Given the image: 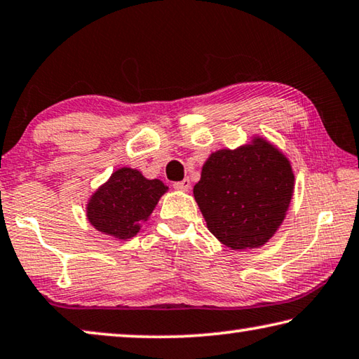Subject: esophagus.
<instances>
[{"label": "esophagus", "mask_w": 359, "mask_h": 359, "mask_svg": "<svg viewBox=\"0 0 359 359\" xmlns=\"http://www.w3.org/2000/svg\"><path fill=\"white\" fill-rule=\"evenodd\" d=\"M172 187L179 191H188V190H190V187H191V182H190V179H184L180 182H174Z\"/></svg>", "instance_id": "1"}]
</instances>
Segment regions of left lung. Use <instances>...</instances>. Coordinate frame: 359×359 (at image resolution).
I'll return each mask as SVG.
<instances>
[{
  "mask_svg": "<svg viewBox=\"0 0 359 359\" xmlns=\"http://www.w3.org/2000/svg\"><path fill=\"white\" fill-rule=\"evenodd\" d=\"M293 188L288 158L255 137L236 150L212 154L193 194L210 233L233 250H247L264 245L276 234Z\"/></svg>",
  "mask_w": 359,
  "mask_h": 359,
  "instance_id": "left-lung-1",
  "label": "left lung"
}]
</instances>
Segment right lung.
Wrapping results in <instances>:
<instances>
[{
  "label": "right lung",
  "mask_w": 359,
  "mask_h": 359,
  "mask_svg": "<svg viewBox=\"0 0 359 359\" xmlns=\"http://www.w3.org/2000/svg\"><path fill=\"white\" fill-rule=\"evenodd\" d=\"M168 187L149 180L131 168H120L96 190L87 204V218L93 226L115 239H131L141 229Z\"/></svg>",
  "instance_id": "right-lung-1"
}]
</instances>
